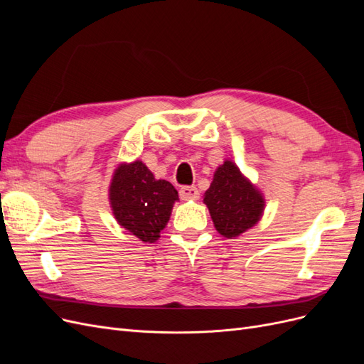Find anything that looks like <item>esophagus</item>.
<instances>
[{
	"label": "esophagus",
	"mask_w": 364,
	"mask_h": 364,
	"mask_svg": "<svg viewBox=\"0 0 364 364\" xmlns=\"http://www.w3.org/2000/svg\"><path fill=\"white\" fill-rule=\"evenodd\" d=\"M179 196L182 200H197L199 199V191H197L196 186H182L181 191H179Z\"/></svg>",
	"instance_id": "esophagus-1"
}]
</instances>
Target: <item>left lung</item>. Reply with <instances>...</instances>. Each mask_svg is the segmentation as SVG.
Here are the masks:
<instances>
[{"instance_id": "1", "label": "left lung", "mask_w": 364, "mask_h": 364, "mask_svg": "<svg viewBox=\"0 0 364 364\" xmlns=\"http://www.w3.org/2000/svg\"><path fill=\"white\" fill-rule=\"evenodd\" d=\"M214 228L225 238H235L255 226L266 208V199L255 183L241 173L237 164L225 159L214 171L203 194Z\"/></svg>"}]
</instances>
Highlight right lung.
I'll return each instance as SVG.
<instances>
[{
    "mask_svg": "<svg viewBox=\"0 0 364 364\" xmlns=\"http://www.w3.org/2000/svg\"><path fill=\"white\" fill-rule=\"evenodd\" d=\"M179 194L142 161L121 162L109 185V203L117 223L144 243H155L167 226Z\"/></svg>",
    "mask_w": 364,
    "mask_h": 364,
    "instance_id": "add662e5",
    "label": "right lung"
}]
</instances>
